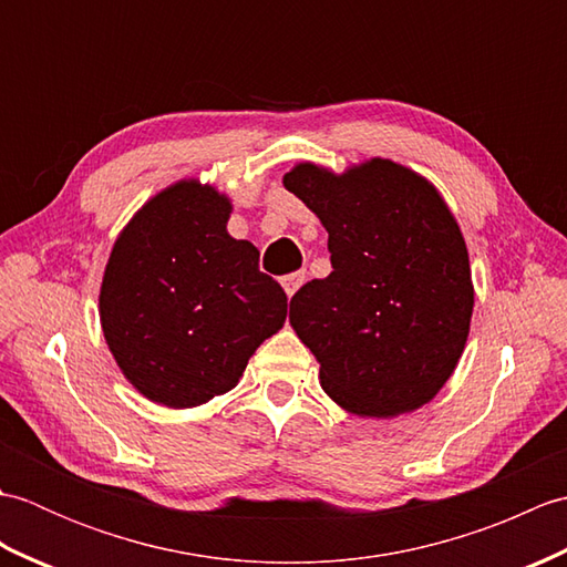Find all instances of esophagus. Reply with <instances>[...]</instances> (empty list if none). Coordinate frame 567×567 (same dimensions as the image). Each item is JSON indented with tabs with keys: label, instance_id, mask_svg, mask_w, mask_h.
I'll list each match as a JSON object with an SVG mask.
<instances>
[{
	"label": "esophagus",
	"instance_id": "1",
	"mask_svg": "<svg viewBox=\"0 0 567 567\" xmlns=\"http://www.w3.org/2000/svg\"><path fill=\"white\" fill-rule=\"evenodd\" d=\"M302 282H305V272H290V275L280 277V285L285 287L287 297H292L299 290V287H302Z\"/></svg>",
	"mask_w": 567,
	"mask_h": 567
}]
</instances>
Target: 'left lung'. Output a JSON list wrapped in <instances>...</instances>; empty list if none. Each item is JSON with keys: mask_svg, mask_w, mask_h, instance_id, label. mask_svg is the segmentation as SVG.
I'll return each mask as SVG.
<instances>
[{"mask_svg": "<svg viewBox=\"0 0 567 567\" xmlns=\"http://www.w3.org/2000/svg\"><path fill=\"white\" fill-rule=\"evenodd\" d=\"M282 183L329 231L331 275L290 302L292 329L321 363V388L360 416L426 404L457 365L475 302L445 202L382 158L343 175L302 163Z\"/></svg>", "mask_w": 567, "mask_h": 567, "instance_id": "obj_1", "label": "left lung"}]
</instances>
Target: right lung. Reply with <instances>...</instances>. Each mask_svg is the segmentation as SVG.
<instances>
[{
	"label": "right lung",
	"mask_w": 567,
	"mask_h": 567,
	"mask_svg": "<svg viewBox=\"0 0 567 567\" xmlns=\"http://www.w3.org/2000/svg\"><path fill=\"white\" fill-rule=\"evenodd\" d=\"M231 204L195 179L153 197L116 238L100 319L118 368L148 400L187 409L236 388L282 329L287 295L258 248L228 236Z\"/></svg>",
	"instance_id": "obj_1"
}]
</instances>
